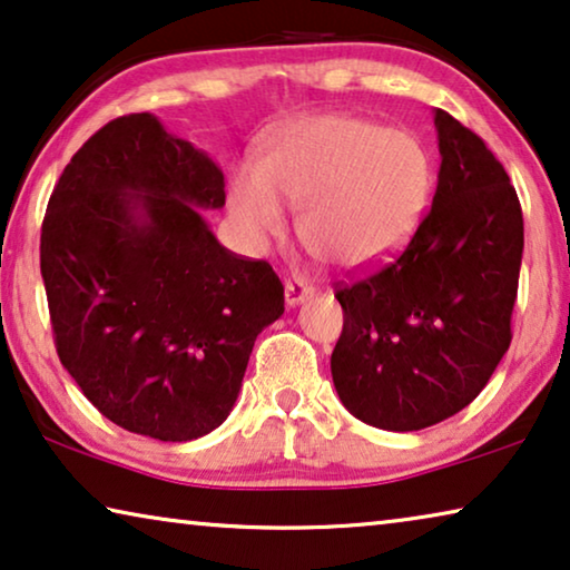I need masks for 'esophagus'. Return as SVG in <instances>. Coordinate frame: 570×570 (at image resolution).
<instances>
[{"label":"esophagus","mask_w":570,"mask_h":570,"mask_svg":"<svg viewBox=\"0 0 570 570\" xmlns=\"http://www.w3.org/2000/svg\"><path fill=\"white\" fill-rule=\"evenodd\" d=\"M284 296H286V307H296V304H302L304 299H309L312 296V286L304 282V278H288L286 286H284Z\"/></svg>","instance_id":"esophagus-1"}]
</instances>
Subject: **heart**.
I'll return each mask as SVG.
<instances>
[{
	"instance_id": "1",
	"label": "heart",
	"mask_w": 570,
	"mask_h": 570,
	"mask_svg": "<svg viewBox=\"0 0 570 570\" xmlns=\"http://www.w3.org/2000/svg\"><path fill=\"white\" fill-rule=\"evenodd\" d=\"M432 184V158L412 132L317 115L274 132L261 164L237 166L227 202L253 243L286 235V202L302 207L304 240L337 268L358 274L410 243Z\"/></svg>"
}]
</instances>
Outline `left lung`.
Instances as JSON below:
<instances>
[{"instance_id": "1", "label": "left lung", "mask_w": 570, "mask_h": 570, "mask_svg": "<svg viewBox=\"0 0 570 570\" xmlns=\"http://www.w3.org/2000/svg\"><path fill=\"white\" fill-rule=\"evenodd\" d=\"M438 189L412 240L376 274L337 288L345 312L330 368L340 402L392 432L469 406L512 343L522 207L479 135L435 109Z\"/></svg>"}]
</instances>
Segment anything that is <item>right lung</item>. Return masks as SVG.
<instances>
[{
	"label": "right lung",
	"instance_id": "1",
	"mask_svg": "<svg viewBox=\"0 0 570 570\" xmlns=\"http://www.w3.org/2000/svg\"><path fill=\"white\" fill-rule=\"evenodd\" d=\"M219 207L215 160L140 112L76 150L42 219L58 358L107 420L164 443L227 420L253 343L284 314L274 268L204 223Z\"/></svg>",
	"mask_w": 570,
	"mask_h": 570
}]
</instances>
